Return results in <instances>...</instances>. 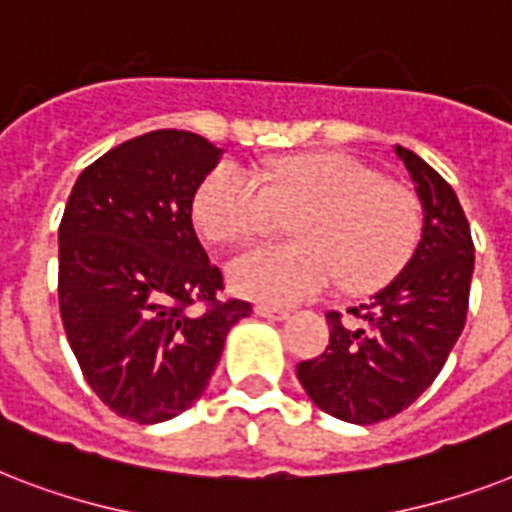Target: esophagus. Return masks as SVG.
Returning a JSON list of instances; mask_svg holds the SVG:
<instances>
[{"label": "esophagus", "instance_id": "esophagus-1", "mask_svg": "<svg viewBox=\"0 0 512 512\" xmlns=\"http://www.w3.org/2000/svg\"><path fill=\"white\" fill-rule=\"evenodd\" d=\"M255 313L260 315V318H268V321H286L289 318V310H284V307H273V305H255Z\"/></svg>", "mask_w": 512, "mask_h": 512}]
</instances>
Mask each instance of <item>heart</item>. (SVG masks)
<instances>
[{"label":"heart","mask_w":512,"mask_h":512,"mask_svg":"<svg viewBox=\"0 0 512 512\" xmlns=\"http://www.w3.org/2000/svg\"><path fill=\"white\" fill-rule=\"evenodd\" d=\"M281 215H299L294 247H252L228 263L236 292L276 305L318 297L339 278L347 292L378 289L400 273L421 236L413 191L347 155L286 157L263 178L220 162L194 197V223L210 242L263 236Z\"/></svg>","instance_id":"heart-1"}]
</instances>
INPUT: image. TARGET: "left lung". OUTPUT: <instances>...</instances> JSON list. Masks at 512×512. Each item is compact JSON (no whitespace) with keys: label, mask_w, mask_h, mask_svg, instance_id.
<instances>
[{"label":"left lung","mask_w":512,"mask_h":512,"mask_svg":"<svg viewBox=\"0 0 512 512\" xmlns=\"http://www.w3.org/2000/svg\"><path fill=\"white\" fill-rule=\"evenodd\" d=\"M394 155L421 202V242L368 305L350 307L357 326L328 313L326 352L297 365L307 397L357 426L402 413L429 389L463 331L471 292V228L455 191L410 149L397 144Z\"/></svg>","instance_id":"1"}]
</instances>
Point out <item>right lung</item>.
I'll list each match as a JSON object with an SVG mask.
<instances>
[{
    "label": "right lung",
    "mask_w": 512,
    "mask_h": 512,
    "mask_svg": "<svg viewBox=\"0 0 512 512\" xmlns=\"http://www.w3.org/2000/svg\"><path fill=\"white\" fill-rule=\"evenodd\" d=\"M223 149L162 128L91 162L60 223V315L89 386L141 426L202 397L226 334L252 313L218 302L220 270L199 244L191 205ZM207 301L208 313L190 305Z\"/></svg>",
    "instance_id": "right-lung-1"
}]
</instances>
